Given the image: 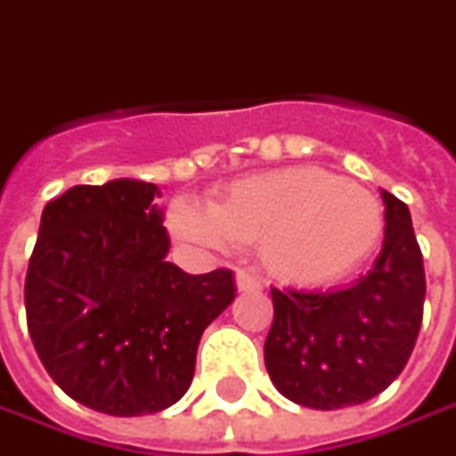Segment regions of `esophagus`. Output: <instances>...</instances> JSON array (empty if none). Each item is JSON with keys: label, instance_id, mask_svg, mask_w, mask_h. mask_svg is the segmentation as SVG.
<instances>
[{"label": "esophagus", "instance_id": "34e87169", "mask_svg": "<svg viewBox=\"0 0 456 456\" xmlns=\"http://www.w3.org/2000/svg\"><path fill=\"white\" fill-rule=\"evenodd\" d=\"M237 290L240 292H255V290H262V282H259L257 275H252L249 270H237Z\"/></svg>", "mask_w": 456, "mask_h": 456}]
</instances>
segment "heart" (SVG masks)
I'll use <instances>...</instances> for the list:
<instances>
[{
  "mask_svg": "<svg viewBox=\"0 0 456 456\" xmlns=\"http://www.w3.org/2000/svg\"><path fill=\"white\" fill-rule=\"evenodd\" d=\"M168 229L204 247L259 244L270 275L318 288L358 270L384 234L379 199L318 166L262 171L229 183L209 207L176 199Z\"/></svg>",
  "mask_w": 456,
  "mask_h": 456,
  "instance_id": "heart-1",
  "label": "heart"
}]
</instances>
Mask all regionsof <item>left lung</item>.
<instances>
[{"label":"left lung","instance_id":"1","mask_svg":"<svg viewBox=\"0 0 456 456\" xmlns=\"http://www.w3.org/2000/svg\"><path fill=\"white\" fill-rule=\"evenodd\" d=\"M384 199V247L346 288L273 290L275 321L265 366L285 399L307 409H343L379 396L414 351L424 315V259L409 207Z\"/></svg>","mask_w":456,"mask_h":456}]
</instances>
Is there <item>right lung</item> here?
<instances>
[{"label": "right lung", "instance_id": "1", "mask_svg": "<svg viewBox=\"0 0 456 456\" xmlns=\"http://www.w3.org/2000/svg\"><path fill=\"white\" fill-rule=\"evenodd\" d=\"M156 183L113 179L53 199L24 280L27 328L70 399L110 416L164 411L194 379L209 322L232 305L234 275L168 262Z\"/></svg>", "mask_w": 456, "mask_h": 456}]
</instances>
